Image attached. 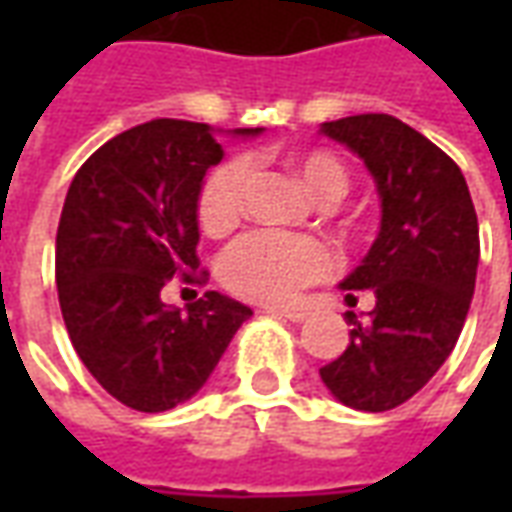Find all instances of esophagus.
<instances>
[{
	"label": "esophagus",
	"mask_w": 512,
	"mask_h": 512,
	"mask_svg": "<svg viewBox=\"0 0 512 512\" xmlns=\"http://www.w3.org/2000/svg\"><path fill=\"white\" fill-rule=\"evenodd\" d=\"M266 312H271V315H279V318H288V321H293V323L307 321V312H301V310H266Z\"/></svg>",
	"instance_id": "esophagus-1"
}]
</instances>
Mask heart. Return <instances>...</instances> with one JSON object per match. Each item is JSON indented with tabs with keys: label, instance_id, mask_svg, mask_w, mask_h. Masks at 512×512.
Returning a JSON list of instances; mask_svg holds the SVG:
<instances>
[{
	"label": "heart",
	"instance_id": "1",
	"mask_svg": "<svg viewBox=\"0 0 512 512\" xmlns=\"http://www.w3.org/2000/svg\"><path fill=\"white\" fill-rule=\"evenodd\" d=\"M288 167L315 200L332 202L348 189L343 161L329 150L290 153ZM249 186V164L233 158L216 167L202 183L197 219L208 235H224L241 222ZM334 257L329 246L307 235L257 230L235 241L222 255L219 277L235 296L260 304H285L301 288L332 274Z\"/></svg>",
	"mask_w": 512,
	"mask_h": 512
}]
</instances>
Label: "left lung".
<instances>
[{
  "instance_id": "8db88e82",
  "label": "left lung",
  "mask_w": 512,
  "mask_h": 512,
  "mask_svg": "<svg viewBox=\"0 0 512 512\" xmlns=\"http://www.w3.org/2000/svg\"><path fill=\"white\" fill-rule=\"evenodd\" d=\"M321 134L365 161L376 180L381 227L365 260L340 282L362 321L345 312L351 343L321 367L326 389L356 411H389L417 395L461 337L472 304L480 230L466 178L444 150L392 115L323 123Z\"/></svg>"
}]
</instances>
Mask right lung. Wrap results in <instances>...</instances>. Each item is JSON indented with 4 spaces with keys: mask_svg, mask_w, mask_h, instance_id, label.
<instances>
[{
    "mask_svg": "<svg viewBox=\"0 0 512 512\" xmlns=\"http://www.w3.org/2000/svg\"><path fill=\"white\" fill-rule=\"evenodd\" d=\"M257 136L260 128H235ZM224 150L208 123L158 117L109 139L76 172L57 227V293L84 367L128 408L158 414L211 378L252 310L208 290L186 310L161 301L197 274V202Z\"/></svg>",
    "mask_w": 512,
    "mask_h": 512,
    "instance_id": "right-lung-1",
    "label": "right lung"
}]
</instances>
